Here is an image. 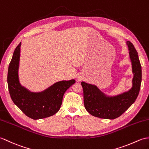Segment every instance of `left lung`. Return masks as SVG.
Listing matches in <instances>:
<instances>
[{
	"instance_id": "obj_1",
	"label": "left lung",
	"mask_w": 149,
	"mask_h": 149,
	"mask_svg": "<svg viewBox=\"0 0 149 149\" xmlns=\"http://www.w3.org/2000/svg\"><path fill=\"white\" fill-rule=\"evenodd\" d=\"M134 74L133 87L127 92L115 96H107L96 86L81 82L85 108L94 117L115 119L123 114L136 100L141 82V66L138 52L130 41H127Z\"/></svg>"
}]
</instances>
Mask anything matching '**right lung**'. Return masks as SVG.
<instances>
[{
    "label": "right lung",
    "instance_id": "right-lung-1",
    "mask_svg": "<svg viewBox=\"0 0 149 149\" xmlns=\"http://www.w3.org/2000/svg\"><path fill=\"white\" fill-rule=\"evenodd\" d=\"M21 42L16 47L8 72V84L13 102L27 115L37 120L52 116L60 109L65 92L75 83L74 80L61 81L41 92H32L19 82L18 68Z\"/></svg>",
    "mask_w": 149,
    "mask_h": 149
}]
</instances>
